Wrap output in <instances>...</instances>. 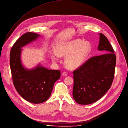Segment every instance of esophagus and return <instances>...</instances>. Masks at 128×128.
Segmentation results:
<instances>
[{"instance_id": "34e87169", "label": "esophagus", "mask_w": 128, "mask_h": 128, "mask_svg": "<svg viewBox=\"0 0 128 128\" xmlns=\"http://www.w3.org/2000/svg\"><path fill=\"white\" fill-rule=\"evenodd\" d=\"M62 75H63L64 76H67V72H64L62 73Z\"/></svg>"}]
</instances>
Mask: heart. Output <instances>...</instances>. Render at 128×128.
Here are the masks:
<instances>
[{
    "label": "heart",
    "mask_w": 128,
    "mask_h": 128,
    "mask_svg": "<svg viewBox=\"0 0 128 128\" xmlns=\"http://www.w3.org/2000/svg\"><path fill=\"white\" fill-rule=\"evenodd\" d=\"M92 46L88 41L79 39L74 40L58 45L56 52H52L50 56L52 61H57L58 57L65 56V66L70 70H74L81 66L90 52Z\"/></svg>",
    "instance_id": "obj_1"
}]
</instances>
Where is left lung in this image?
I'll return each mask as SVG.
<instances>
[{"label":"left lung","mask_w":128,"mask_h":128,"mask_svg":"<svg viewBox=\"0 0 128 128\" xmlns=\"http://www.w3.org/2000/svg\"><path fill=\"white\" fill-rule=\"evenodd\" d=\"M98 49L104 54L90 58L73 71L72 96L80 104H90L102 97L112 86L116 62L107 38L100 33Z\"/></svg>","instance_id":"8db88e82"}]
</instances>
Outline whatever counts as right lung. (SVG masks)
Masks as SVG:
<instances>
[{
	"label": "right lung",
	"instance_id": "add662e5",
	"mask_svg": "<svg viewBox=\"0 0 128 128\" xmlns=\"http://www.w3.org/2000/svg\"><path fill=\"white\" fill-rule=\"evenodd\" d=\"M38 36L35 33L24 34L15 42L10 54L11 71L15 89L24 99L36 104L44 102L49 98L54 83L61 76L60 70H48L40 66L27 70L22 65L21 48Z\"/></svg>",
	"mask_w": 128,
	"mask_h": 128
}]
</instances>
